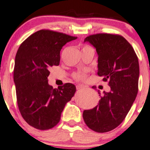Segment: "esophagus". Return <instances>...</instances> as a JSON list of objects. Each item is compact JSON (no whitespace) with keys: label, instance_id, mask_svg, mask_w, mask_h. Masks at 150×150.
I'll return each instance as SVG.
<instances>
[{"label":"esophagus","instance_id":"1","mask_svg":"<svg viewBox=\"0 0 150 150\" xmlns=\"http://www.w3.org/2000/svg\"><path fill=\"white\" fill-rule=\"evenodd\" d=\"M85 88V86H84V85H77V86H76L77 90H80V89H82V88Z\"/></svg>","mask_w":150,"mask_h":150}]
</instances>
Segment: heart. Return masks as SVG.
<instances>
[{
	"label": "heart",
	"mask_w": 150,
	"mask_h": 150,
	"mask_svg": "<svg viewBox=\"0 0 150 150\" xmlns=\"http://www.w3.org/2000/svg\"><path fill=\"white\" fill-rule=\"evenodd\" d=\"M87 48H91V47H90V46L85 45L84 46L82 50H83V49H87ZM73 76L74 78H75V79H76V80H85V78H86V74L84 73V72H77V73L74 74Z\"/></svg>",
	"instance_id": "obj_1"
}]
</instances>
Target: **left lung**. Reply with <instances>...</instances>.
<instances>
[{
    "instance_id": "left-lung-1",
    "label": "left lung",
    "mask_w": 150,
    "mask_h": 150,
    "mask_svg": "<svg viewBox=\"0 0 150 150\" xmlns=\"http://www.w3.org/2000/svg\"><path fill=\"white\" fill-rule=\"evenodd\" d=\"M84 42H90L96 49L98 75L108 82L111 90L103 92L99 104L93 109L84 110L83 119L92 130L107 132L121 124L135 100L139 61L133 47L121 35L95 34L87 37Z\"/></svg>"
}]
</instances>
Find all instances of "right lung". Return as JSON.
<instances>
[{
  "label": "right lung",
  "instance_id": "1",
  "mask_svg": "<svg viewBox=\"0 0 150 150\" xmlns=\"http://www.w3.org/2000/svg\"><path fill=\"white\" fill-rule=\"evenodd\" d=\"M77 39L62 33L40 30L20 45L15 59L13 80L17 103L28 124L45 130L60 120L62 112L75 95L72 83L54 89L47 77L52 66L60 64V52L67 42Z\"/></svg>",
  "mask_w": 150,
  "mask_h": 150
}]
</instances>
